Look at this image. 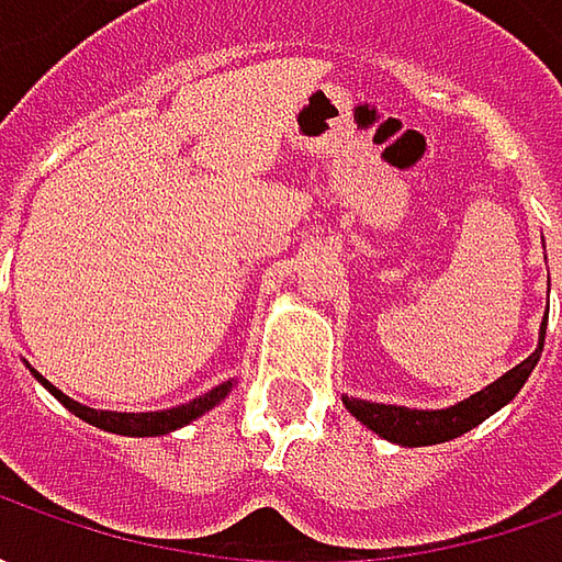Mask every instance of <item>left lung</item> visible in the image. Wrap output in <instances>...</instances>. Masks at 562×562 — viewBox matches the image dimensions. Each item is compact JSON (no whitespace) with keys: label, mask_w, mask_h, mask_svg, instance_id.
<instances>
[{"label":"left lung","mask_w":562,"mask_h":562,"mask_svg":"<svg viewBox=\"0 0 562 562\" xmlns=\"http://www.w3.org/2000/svg\"><path fill=\"white\" fill-rule=\"evenodd\" d=\"M544 335H548V318L541 325V344L529 359H522L516 369H509L507 375L497 378L494 384H487L485 391L472 394L463 403L450 406V409H406V406H384V403H369V400L344 397V406L357 416L366 428H372L375 435L387 441L403 443V447H425V443H443L460 438L465 431H472L475 425H482L487 416H494L501 406H507L509 400L519 394V387L529 381L531 369L538 366L541 350H544Z\"/></svg>","instance_id":"8db88e82"}]
</instances>
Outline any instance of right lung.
I'll use <instances>...</instances> for the list:
<instances>
[{
	"instance_id": "obj_1",
	"label": "right lung",
	"mask_w": 562,
	"mask_h": 562,
	"mask_svg": "<svg viewBox=\"0 0 562 562\" xmlns=\"http://www.w3.org/2000/svg\"><path fill=\"white\" fill-rule=\"evenodd\" d=\"M36 381H43V387L53 394L65 409H71L77 419L90 422V425H97L102 431H115V435H127V438H153V435H168V431H175V428H181L187 422H193L196 416H203L209 413L215 403H222L227 397V391H231V381L225 384H218V387H212L209 394L203 397L190 400L184 406H175V409H165V413H105V409H90V406H80L71 397H65L58 387H53L46 378L40 375V372H33Z\"/></svg>"
}]
</instances>
